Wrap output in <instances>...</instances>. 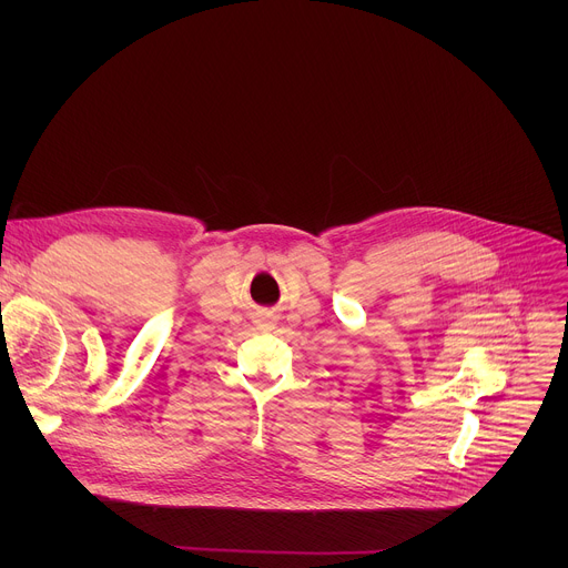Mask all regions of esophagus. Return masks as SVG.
Returning <instances> with one entry per match:
<instances>
[{"label":"esophagus","instance_id":"34e87169","mask_svg":"<svg viewBox=\"0 0 568 568\" xmlns=\"http://www.w3.org/2000/svg\"><path fill=\"white\" fill-rule=\"evenodd\" d=\"M256 323H258V326H261L263 331H272V328L276 326V318H272V316H261Z\"/></svg>","mask_w":568,"mask_h":568}]
</instances>
